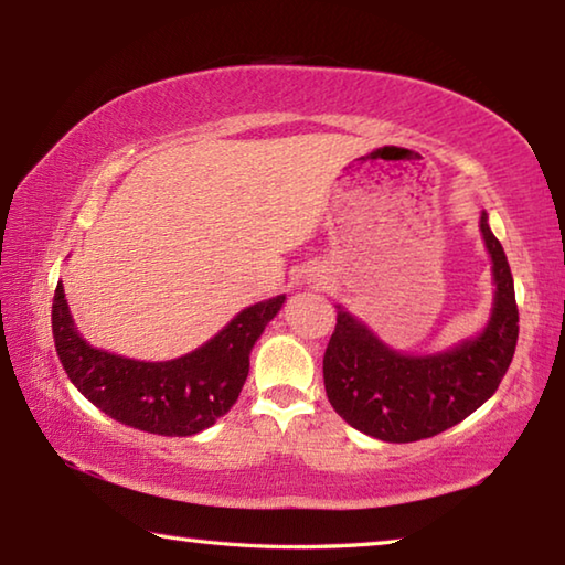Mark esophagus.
Segmentation results:
<instances>
[{
	"instance_id": "34e87169",
	"label": "esophagus",
	"mask_w": 565,
	"mask_h": 565,
	"mask_svg": "<svg viewBox=\"0 0 565 565\" xmlns=\"http://www.w3.org/2000/svg\"><path fill=\"white\" fill-rule=\"evenodd\" d=\"M311 281H313V286H321V284H327V276H323V274H311Z\"/></svg>"
}]
</instances>
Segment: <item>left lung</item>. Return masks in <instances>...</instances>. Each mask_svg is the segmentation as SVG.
I'll use <instances>...</instances> for the list:
<instances>
[{
    "label": "left lung",
    "instance_id": "left-lung-1",
    "mask_svg": "<svg viewBox=\"0 0 565 565\" xmlns=\"http://www.w3.org/2000/svg\"><path fill=\"white\" fill-rule=\"evenodd\" d=\"M481 234L495 294L491 319L478 337L431 356H408L339 306L323 353V386L333 411L356 431L388 444L420 441L461 424L495 394L519 341V306L509 259L486 212Z\"/></svg>",
    "mask_w": 565,
    "mask_h": 565
}]
</instances>
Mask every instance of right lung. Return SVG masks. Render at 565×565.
Here are the masks:
<instances>
[{"mask_svg": "<svg viewBox=\"0 0 565 565\" xmlns=\"http://www.w3.org/2000/svg\"><path fill=\"white\" fill-rule=\"evenodd\" d=\"M286 296L248 306L204 347L171 361H137L89 347L79 337L62 281L52 303L56 356L72 384L114 420L159 436H194L236 404L248 353Z\"/></svg>", "mask_w": 565, "mask_h": 565, "instance_id": "add662e5", "label": "right lung"}]
</instances>
